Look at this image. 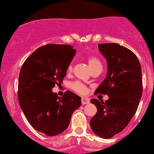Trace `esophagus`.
<instances>
[{"mask_svg":"<svg viewBox=\"0 0 154 154\" xmlns=\"http://www.w3.org/2000/svg\"><path fill=\"white\" fill-rule=\"evenodd\" d=\"M90 103V100L89 98L88 97H82V105H85V104H88Z\"/></svg>","mask_w":154,"mask_h":154,"instance_id":"1","label":"esophagus"}]
</instances>
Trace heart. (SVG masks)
<instances>
[{
	"label": "heart",
	"mask_w": 154,
	"mask_h": 154,
	"mask_svg": "<svg viewBox=\"0 0 154 154\" xmlns=\"http://www.w3.org/2000/svg\"><path fill=\"white\" fill-rule=\"evenodd\" d=\"M88 63L89 65L90 68H91V70H94L96 68L98 67H102V63L100 61L99 59H97V57H90L88 58ZM72 69V65L70 64L68 66V72H70ZM71 88L72 90L75 91V92L79 93V94H85L87 91V88L79 82H75L71 84Z\"/></svg>",
	"instance_id": "heart-1"
}]
</instances>
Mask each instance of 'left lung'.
I'll return each instance as SVG.
<instances>
[{
    "mask_svg": "<svg viewBox=\"0 0 154 154\" xmlns=\"http://www.w3.org/2000/svg\"><path fill=\"white\" fill-rule=\"evenodd\" d=\"M98 47L108 69L94 94H107L109 100H91L97 112L90 125L96 135L107 139L124 130L136 112L142 95V76L139 60L132 51L117 43Z\"/></svg>",
    "mask_w": 154,
    "mask_h": 154,
    "instance_id": "left-lung-1",
    "label": "left lung"
}]
</instances>
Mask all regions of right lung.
I'll return each instance as SVG.
<instances>
[{
	"mask_svg": "<svg viewBox=\"0 0 154 154\" xmlns=\"http://www.w3.org/2000/svg\"><path fill=\"white\" fill-rule=\"evenodd\" d=\"M76 51L72 45L48 44L37 48L22 65L18 100L30 125L48 136L61 133L69 126L82 98L71 91L60 97L52 92L63 83Z\"/></svg>",
	"mask_w": 154,
	"mask_h": 154,
	"instance_id": "1",
	"label": "right lung"
}]
</instances>
